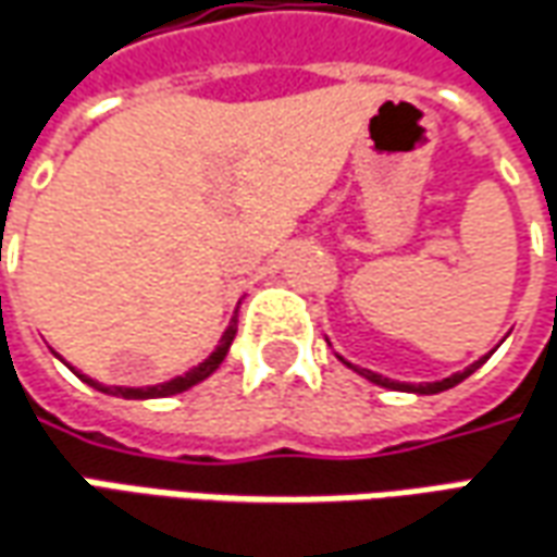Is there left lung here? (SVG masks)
I'll use <instances>...</instances> for the list:
<instances>
[{
	"instance_id": "left-lung-1",
	"label": "left lung",
	"mask_w": 557,
	"mask_h": 557,
	"mask_svg": "<svg viewBox=\"0 0 557 557\" xmlns=\"http://www.w3.org/2000/svg\"><path fill=\"white\" fill-rule=\"evenodd\" d=\"M488 356H492V352H488ZM488 356H482V359H476L473 364H468L465 371L453 373V376H446V380H437V383H419V386H416V383H398V380H388V376H383V373H373V371H368V368H356V364H349V361H344V359L341 361H344L346 368H352L356 373H361L364 380H371L373 386L395 388V392H416V395H437V392H446V388L458 386L461 380H468L470 373L476 371L480 364H485V361H488Z\"/></svg>"
}]
</instances>
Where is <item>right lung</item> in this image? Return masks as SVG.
<instances>
[{"label": "right lung", "instance_id": "add662e5", "mask_svg": "<svg viewBox=\"0 0 557 557\" xmlns=\"http://www.w3.org/2000/svg\"><path fill=\"white\" fill-rule=\"evenodd\" d=\"M235 334H238V310H235V317H232V322H228V329L223 332V337H220V344H216V349H213L211 356L205 361H198L196 368H189L186 373H181V376H174V380H169V383H157V386H102V383H96V380H89V376H84V373H77L75 368L72 371L87 383V386L99 388V392H104V395H114V398H132V400H147V398H171V395H181V392H186V388H193L196 383H201V380H208L220 364H223L225 352H228V346H232V341H235Z\"/></svg>", "mask_w": 557, "mask_h": 557}]
</instances>
